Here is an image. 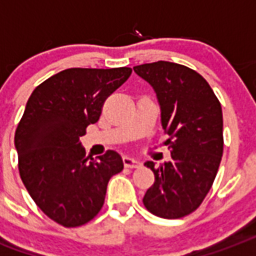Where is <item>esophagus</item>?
<instances>
[{
	"label": "esophagus",
	"mask_w": 256,
	"mask_h": 256,
	"mask_svg": "<svg viewBox=\"0 0 256 256\" xmlns=\"http://www.w3.org/2000/svg\"><path fill=\"white\" fill-rule=\"evenodd\" d=\"M123 164L128 168H138V166H141V162L132 156H124L123 157Z\"/></svg>",
	"instance_id": "obj_1"
}]
</instances>
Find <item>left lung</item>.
Segmentation results:
<instances>
[{
    "label": "left lung",
    "mask_w": 256,
    "mask_h": 256,
    "mask_svg": "<svg viewBox=\"0 0 256 256\" xmlns=\"http://www.w3.org/2000/svg\"><path fill=\"white\" fill-rule=\"evenodd\" d=\"M152 85L170 138L171 162L156 168L144 205L162 218H180L200 208L218 171L224 138L222 110L208 81L187 66L158 60L133 68Z\"/></svg>",
    "instance_id": "obj_1"
}]
</instances>
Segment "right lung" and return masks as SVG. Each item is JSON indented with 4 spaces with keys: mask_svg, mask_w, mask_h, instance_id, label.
Listing matches in <instances>:
<instances>
[{
    "mask_svg": "<svg viewBox=\"0 0 256 256\" xmlns=\"http://www.w3.org/2000/svg\"><path fill=\"white\" fill-rule=\"evenodd\" d=\"M130 68L62 70L38 85L14 134L18 172L39 209L58 224H86L103 208L122 157L85 156L80 137L99 120L104 102L128 80Z\"/></svg>",
    "mask_w": 256,
    "mask_h": 256,
    "instance_id": "obj_1",
    "label": "right lung"
}]
</instances>
